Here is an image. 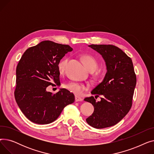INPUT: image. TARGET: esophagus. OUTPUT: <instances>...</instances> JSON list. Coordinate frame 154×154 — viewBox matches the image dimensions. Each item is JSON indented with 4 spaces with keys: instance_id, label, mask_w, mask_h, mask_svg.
Returning a JSON list of instances; mask_svg holds the SVG:
<instances>
[{
    "instance_id": "34e87169",
    "label": "esophagus",
    "mask_w": 154,
    "mask_h": 154,
    "mask_svg": "<svg viewBox=\"0 0 154 154\" xmlns=\"http://www.w3.org/2000/svg\"><path fill=\"white\" fill-rule=\"evenodd\" d=\"M82 98H80V97H77V96H75V102H81V101H82Z\"/></svg>"
}]
</instances>
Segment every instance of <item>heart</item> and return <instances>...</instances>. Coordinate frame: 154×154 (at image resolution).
<instances>
[{"label":"heart","instance_id":"heart-1","mask_svg":"<svg viewBox=\"0 0 154 154\" xmlns=\"http://www.w3.org/2000/svg\"><path fill=\"white\" fill-rule=\"evenodd\" d=\"M82 60L84 61L85 66L91 71H94L98 67L99 62L94 57L91 55H83L82 56ZM68 62V59L64 58L60 60L57 65V68L60 74L63 73L66 68ZM66 88L70 92L74 94L75 95H82L83 92L86 89V87L84 85L78 82H71L66 84Z\"/></svg>","mask_w":154,"mask_h":154}]
</instances>
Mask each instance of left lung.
<instances>
[{"instance_id":"1","label":"left lung","mask_w":154,"mask_h":154,"mask_svg":"<svg viewBox=\"0 0 154 154\" xmlns=\"http://www.w3.org/2000/svg\"><path fill=\"white\" fill-rule=\"evenodd\" d=\"M99 52L106 63L107 72L103 81L97 85L85 101L94 107L92 116L86 119L88 125L103 128L117 124L131 109L137 79L132 59L113 45H88ZM99 95L101 100L94 99Z\"/></svg>"}]
</instances>
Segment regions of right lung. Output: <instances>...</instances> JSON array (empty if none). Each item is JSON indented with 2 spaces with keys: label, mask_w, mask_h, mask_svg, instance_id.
I'll use <instances>...</instances> for the list:
<instances>
[{
  "label": "right lung",
  "mask_w": 154,
  "mask_h": 154,
  "mask_svg": "<svg viewBox=\"0 0 154 154\" xmlns=\"http://www.w3.org/2000/svg\"><path fill=\"white\" fill-rule=\"evenodd\" d=\"M72 48L50 40L42 41L26 51L16 69L15 99L22 112L31 122L50 124L59 117L64 107L75 101L66 88L54 94L48 86L60 83L59 62Z\"/></svg>",
  "instance_id": "right-lung-1"
}]
</instances>
